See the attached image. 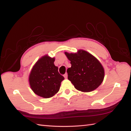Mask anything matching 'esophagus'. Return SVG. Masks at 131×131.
Instances as JSON below:
<instances>
[{"mask_svg": "<svg viewBox=\"0 0 131 131\" xmlns=\"http://www.w3.org/2000/svg\"><path fill=\"white\" fill-rule=\"evenodd\" d=\"M64 78H65V79H67L68 78V74L67 73H65V74H64Z\"/></svg>", "mask_w": 131, "mask_h": 131, "instance_id": "esophagus-1", "label": "esophagus"}]
</instances>
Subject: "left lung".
I'll return each instance as SVG.
<instances>
[{"instance_id": "left-lung-1", "label": "left lung", "mask_w": 131, "mask_h": 131, "mask_svg": "<svg viewBox=\"0 0 131 131\" xmlns=\"http://www.w3.org/2000/svg\"><path fill=\"white\" fill-rule=\"evenodd\" d=\"M65 54L71 64L67 70L68 79L77 90L88 92L101 85L104 78V69L95 57L84 50Z\"/></svg>"}]
</instances>
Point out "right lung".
Returning a JSON list of instances; mask_svg holds the SVG:
<instances>
[{
	"instance_id": "add662e5",
	"label": "right lung",
	"mask_w": 131,
	"mask_h": 131,
	"mask_svg": "<svg viewBox=\"0 0 131 131\" xmlns=\"http://www.w3.org/2000/svg\"><path fill=\"white\" fill-rule=\"evenodd\" d=\"M54 62V58L44 56L36 62L30 72V87L36 94L43 98H49L56 94L64 79Z\"/></svg>"
}]
</instances>
